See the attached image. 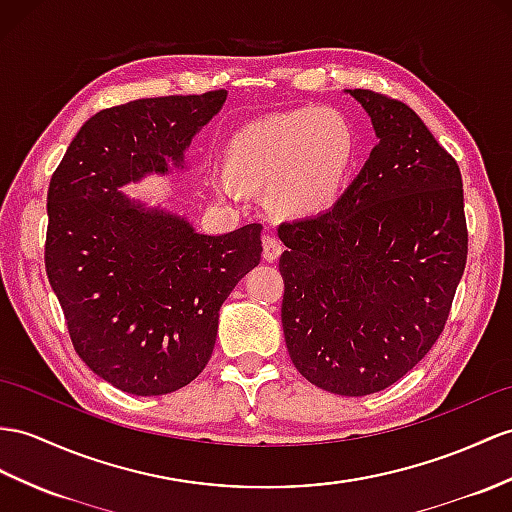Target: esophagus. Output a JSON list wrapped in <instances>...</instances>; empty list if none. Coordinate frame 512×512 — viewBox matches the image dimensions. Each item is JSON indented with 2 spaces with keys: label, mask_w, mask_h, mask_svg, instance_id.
<instances>
[{
  "label": "esophagus",
  "mask_w": 512,
  "mask_h": 512,
  "mask_svg": "<svg viewBox=\"0 0 512 512\" xmlns=\"http://www.w3.org/2000/svg\"><path fill=\"white\" fill-rule=\"evenodd\" d=\"M282 249L284 247H282L278 236H273V234L263 236V256H265V260H269V263H273V260L280 258Z\"/></svg>",
  "instance_id": "34e87169"
}]
</instances>
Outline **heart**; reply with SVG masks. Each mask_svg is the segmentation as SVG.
<instances>
[{"label":"heart","mask_w":512,"mask_h":512,"mask_svg":"<svg viewBox=\"0 0 512 512\" xmlns=\"http://www.w3.org/2000/svg\"><path fill=\"white\" fill-rule=\"evenodd\" d=\"M354 136L332 110H295L258 119L236 132L226 149V171L210 173V186L223 197L273 184L276 204L308 213L336 197L350 171Z\"/></svg>","instance_id":"heart-1"}]
</instances>
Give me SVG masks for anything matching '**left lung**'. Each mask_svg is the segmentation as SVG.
Instances as JSON below:
<instances>
[{
	"label": "left lung",
	"instance_id": "obj_1",
	"mask_svg": "<svg viewBox=\"0 0 512 512\" xmlns=\"http://www.w3.org/2000/svg\"><path fill=\"white\" fill-rule=\"evenodd\" d=\"M378 145L332 208L280 223L282 328L302 376L360 397L400 380L430 352L467 263L456 160L404 102L347 91Z\"/></svg>",
	"mask_w": 512,
	"mask_h": 512
}]
</instances>
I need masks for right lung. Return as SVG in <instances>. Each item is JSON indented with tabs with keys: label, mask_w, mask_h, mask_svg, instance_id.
I'll list each match as a JSON object with an SVG mask.
<instances>
[{
	"label": "right lung",
	"mask_w": 512,
	"mask_h": 512,
	"mask_svg": "<svg viewBox=\"0 0 512 512\" xmlns=\"http://www.w3.org/2000/svg\"><path fill=\"white\" fill-rule=\"evenodd\" d=\"M228 93L147 97L99 110L47 191L45 269L86 367L132 395L193 382L217 341L219 308L260 263V223L199 234L121 186L184 169L193 136Z\"/></svg>",
	"instance_id": "right-lung-1"
}]
</instances>
